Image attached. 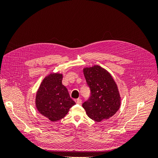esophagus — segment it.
<instances>
[{
	"mask_svg": "<svg viewBox=\"0 0 158 158\" xmlns=\"http://www.w3.org/2000/svg\"><path fill=\"white\" fill-rule=\"evenodd\" d=\"M76 103L78 104V105H81V104H82V100L78 98V99L76 100Z\"/></svg>",
	"mask_w": 158,
	"mask_h": 158,
	"instance_id": "1",
	"label": "esophagus"
}]
</instances>
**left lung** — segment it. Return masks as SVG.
<instances>
[{
    "mask_svg": "<svg viewBox=\"0 0 158 158\" xmlns=\"http://www.w3.org/2000/svg\"><path fill=\"white\" fill-rule=\"evenodd\" d=\"M84 74L91 93L82 104L88 116L97 122L111 117L121 105L117 85L112 76L98 65L84 69Z\"/></svg>",
    "mask_w": 158,
    "mask_h": 158,
    "instance_id": "1",
    "label": "left lung"
}]
</instances>
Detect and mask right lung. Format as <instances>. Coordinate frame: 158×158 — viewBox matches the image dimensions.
<instances>
[{
	"instance_id": "add662e5",
	"label": "right lung",
	"mask_w": 158,
	"mask_h": 158,
	"mask_svg": "<svg viewBox=\"0 0 158 158\" xmlns=\"http://www.w3.org/2000/svg\"><path fill=\"white\" fill-rule=\"evenodd\" d=\"M63 75L50 74L43 80L38 89L35 103L39 112L49 121L55 122L64 118L75 102L62 84Z\"/></svg>"
}]
</instances>
